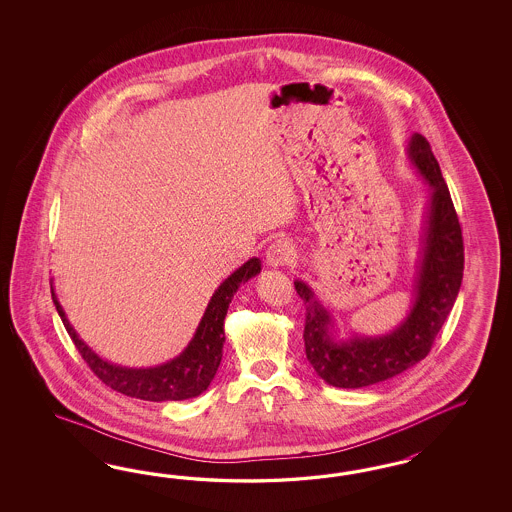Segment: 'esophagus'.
Returning a JSON list of instances; mask_svg holds the SVG:
<instances>
[{
	"mask_svg": "<svg viewBox=\"0 0 512 512\" xmlns=\"http://www.w3.org/2000/svg\"><path fill=\"white\" fill-rule=\"evenodd\" d=\"M293 261V246L287 240H276L266 249V264L272 268H281Z\"/></svg>",
	"mask_w": 512,
	"mask_h": 512,
	"instance_id": "1",
	"label": "esophagus"
}]
</instances>
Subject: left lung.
<instances>
[{
    "instance_id": "obj_1",
    "label": "left lung",
    "mask_w": 512,
    "mask_h": 512,
    "mask_svg": "<svg viewBox=\"0 0 512 512\" xmlns=\"http://www.w3.org/2000/svg\"><path fill=\"white\" fill-rule=\"evenodd\" d=\"M407 161L430 187V197L424 210L413 298L400 325L383 334L349 332L347 338H340L332 311L306 281H295L296 293L306 304V358L332 387H370L419 364L430 353L462 285V229L439 163L419 133L409 139Z\"/></svg>"
}]
</instances>
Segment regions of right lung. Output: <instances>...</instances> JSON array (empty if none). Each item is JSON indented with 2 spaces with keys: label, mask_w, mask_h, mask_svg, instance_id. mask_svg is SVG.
Returning a JSON list of instances; mask_svg holds the SVG:
<instances>
[{
  "label": "right lung",
  "mask_w": 512,
  "mask_h": 512,
  "mask_svg": "<svg viewBox=\"0 0 512 512\" xmlns=\"http://www.w3.org/2000/svg\"><path fill=\"white\" fill-rule=\"evenodd\" d=\"M257 274H261V261L253 257L248 263L236 268L229 278L223 279L202 313L199 326L195 328V334L187 343L186 349L178 357L150 368H129L99 357L92 347L78 336L75 326L69 323L54 291V285H50V291L54 306L62 317L63 326L69 332L71 340L75 341L78 353L107 387L146 402H182L201 396L216 377L219 362L223 357L225 315L229 310V304L236 291L240 289V285L255 278Z\"/></svg>",
  "instance_id": "add662e5"
}]
</instances>
